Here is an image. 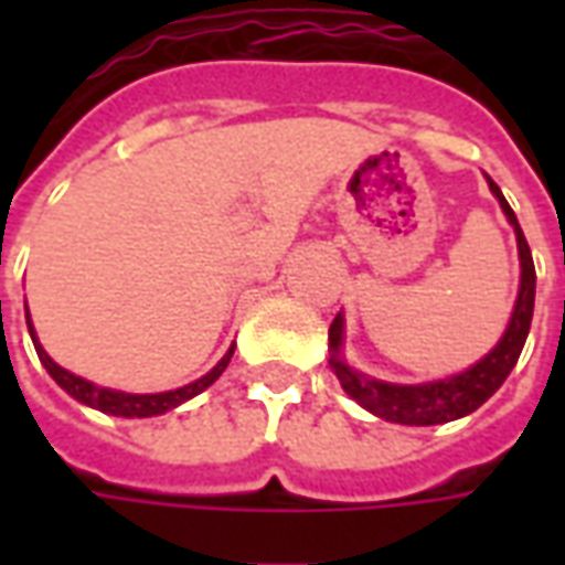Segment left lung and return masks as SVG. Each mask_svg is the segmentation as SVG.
Instances as JSON below:
<instances>
[{
  "instance_id": "left-lung-1",
  "label": "left lung",
  "mask_w": 565,
  "mask_h": 565,
  "mask_svg": "<svg viewBox=\"0 0 565 565\" xmlns=\"http://www.w3.org/2000/svg\"><path fill=\"white\" fill-rule=\"evenodd\" d=\"M487 184L493 190V196L499 199V205L505 211V217L514 226L518 235V254H521V290H518V302L511 311V320L499 344L487 356H481L475 366H469L460 375H450V379L429 381V384H387V381L369 379L363 372H356L342 360V339H344V318L335 315L330 323V369L335 372V379L342 381L344 393L363 405L372 415L384 417L391 424H405V426H433V424H448L457 417L472 415L475 408L493 396L502 387V381L509 379V372L518 363V356L526 342V332L533 323V302H535V266L530 245L521 233V223L514 217V211L502 196L490 178Z\"/></svg>"
}]
</instances>
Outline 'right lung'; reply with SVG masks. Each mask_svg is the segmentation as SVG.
<instances>
[{"label": "right lung", "mask_w": 565, "mask_h": 565, "mask_svg": "<svg viewBox=\"0 0 565 565\" xmlns=\"http://www.w3.org/2000/svg\"><path fill=\"white\" fill-rule=\"evenodd\" d=\"M26 327H30L32 344H35V354L42 360V366L47 369V375L63 387V391L72 396V399H78V403L90 405V408H99L105 415H115V417H153V415H166V412H172L186 399H193L196 393H202L205 387H211L214 381L221 379L223 369L230 366V356H233V348L223 354V360L217 366L211 369L209 375H202L193 384H186V387H178V391H166V393H124V391H108V387H99V384H93V381L81 379V375H72L63 366H56L54 360L47 356L39 339H35V330H32V320L30 311H26Z\"/></svg>", "instance_id": "1"}]
</instances>
